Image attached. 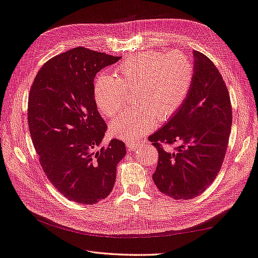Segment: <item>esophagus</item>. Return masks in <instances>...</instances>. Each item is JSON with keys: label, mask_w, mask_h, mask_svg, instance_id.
<instances>
[{"label": "esophagus", "mask_w": 258, "mask_h": 258, "mask_svg": "<svg viewBox=\"0 0 258 258\" xmlns=\"http://www.w3.org/2000/svg\"><path fill=\"white\" fill-rule=\"evenodd\" d=\"M126 144H127V148L129 149V151H134V150L138 149V146H139V144L136 142H127Z\"/></svg>", "instance_id": "34e87169"}]
</instances>
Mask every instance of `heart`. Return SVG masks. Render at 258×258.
Returning <instances> with one entry per match:
<instances>
[{
  "label": "heart",
  "mask_w": 258,
  "mask_h": 258,
  "mask_svg": "<svg viewBox=\"0 0 258 258\" xmlns=\"http://www.w3.org/2000/svg\"><path fill=\"white\" fill-rule=\"evenodd\" d=\"M113 75H101L94 83L100 112L113 117L126 106L128 92L136 91L138 108L118 115L109 123L110 134L134 142L166 121L182 106L194 80V64L187 55L145 51L116 65Z\"/></svg>",
  "instance_id": "obj_1"
}]
</instances>
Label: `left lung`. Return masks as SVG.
Wrapping results in <instances>:
<instances>
[{
  "mask_svg": "<svg viewBox=\"0 0 258 258\" xmlns=\"http://www.w3.org/2000/svg\"><path fill=\"white\" fill-rule=\"evenodd\" d=\"M194 80L182 106L149 137L158 151L153 181L175 200L203 193L218 175L232 124L230 96L224 78L203 53L193 51ZM177 144L172 151L161 144Z\"/></svg>",
  "mask_w": 258,
  "mask_h": 258,
  "instance_id": "left-lung-1",
  "label": "left lung"
}]
</instances>
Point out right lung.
Listing matches in <instances>:
<instances>
[{"mask_svg": "<svg viewBox=\"0 0 258 258\" xmlns=\"http://www.w3.org/2000/svg\"><path fill=\"white\" fill-rule=\"evenodd\" d=\"M120 56L75 47L47 60L28 99L32 143L46 177L66 199L95 204L112 192L126 145L113 139L100 148L107 129L94 100V78Z\"/></svg>", "mask_w": 258, "mask_h": 258, "instance_id": "right-lung-1", "label": "right lung"}]
</instances>
